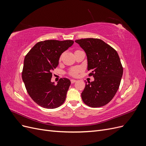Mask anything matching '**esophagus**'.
<instances>
[{
  "mask_svg": "<svg viewBox=\"0 0 146 146\" xmlns=\"http://www.w3.org/2000/svg\"><path fill=\"white\" fill-rule=\"evenodd\" d=\"M76 80H74V79H71V80H70V82H71V83H75V82H76Z\"/></svg>",
  "mask_w": 146,
  "mask_h": 146,
  "instance_id": "esophagus-1",
  "label": "esophagus"
}]
</instances>
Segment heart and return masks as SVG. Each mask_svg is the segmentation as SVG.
<instances>
[{
	"label": "heart",
	"instance_id": "b5f03b06",
	"mask_svg": "<svg viewBox=\"0 0 146 146\" xmlns=\"http://www.w3.org/2000/svg\"><path fill=\"white\" fill-rule=\"evenodd\" d=\"M80 69L79 68H74L69 70V74L72 76H76L78 72L80 71Z\"/></svg>",
	"mask_w": 146,
	"mask_h": 146
}]
</instances>
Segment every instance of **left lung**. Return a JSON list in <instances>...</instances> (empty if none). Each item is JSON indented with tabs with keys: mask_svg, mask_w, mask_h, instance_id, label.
I'll return each mask as SVG.
<instances>
[{
	"mask_svg": "<svg viewBox=\"0 0 146 146\" xmlns=\"http://www.w3.org/2000/svg\"><path fill=\"white\" fill-rule=\"evenodd\" d=\"M86 53L89 76L93 82H86L82 92L83 102L91 107H100L112 100L118 90L123 68L117 52L99 39L85 38L75 41Z\"/></svg>",
	"mask_w": 146,
	"mask_h": 146,
	"instance_id": "1",
	"label": "left lung"
}]
</instances>
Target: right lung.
I'll return each instance as SVG.
<instances>
[{
  "mask_svg": "<svg viewBox=\"0 0 146 146\" xmlns=\"http://www.w3.org/2000/svg\"><path fill=\"white\" fill-rule=\"evenodd\" d=\"M74 42L72 40L40 41L25 57L23 80L30 98L41 107L56 108L65 101L70 81L63 78L55 85L51 82L52 72L58 66L61 55Z\"/></svg>",
  "mask_w": 146,
  "mask_h": 146,
  "instance_id": "right-lung-1",
  "label": "right lung"
}]
</instances>
